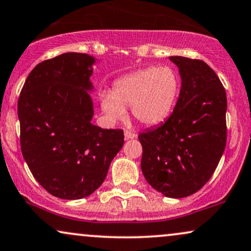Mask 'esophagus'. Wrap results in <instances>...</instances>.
Returning <instances> with one entry per match:
<instances>
[{
	"label": "esophagus",
	"mask_w": 251,
	"mask_h": 251,
	"mask_svg": "<svg viewBox=\"0 0 251 251\" xmlns=\"http://www.w3.org/2000/svg\"><path fill=\"white\" fill-rule=\"evenodd\" d=\"M124 135H125V139L126 140H128V139H134L136 134L134 132L132 131H128V129H125V132H124Z\"/></svg>",
	"instance_id": "esophagus-1"
}]
</instances>
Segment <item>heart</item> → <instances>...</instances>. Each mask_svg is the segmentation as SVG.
<instances>
[{"label": "heart", "instance_id": "b5f03b06", "mask_svg": "<svg viewBox=\"0 0 251 251\" xmlns=\"http://www.w3.org/2000/svg\"><path fill=\"white\" fill-rule=\"evenodd\" d=\"M179 76L170 66H151L118 78L112 93L100 96L102 109L111 122L125 117L126 106L142 125L163 123L175 105L179 93Z\"/></svg>", "mask_w": 251, "mask_h": 251}]
</instances>
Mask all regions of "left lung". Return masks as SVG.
I'll use <instances>...</instances> for the list:
<instances>
[{
    "label": "left lung",
    "instance_id": "8db88e82",
    "mask_svg": "<svg viewBox=\"0 0 251 251\" xmlns=\"http://www.w3.org/2000/svg\"><path fill=\"white\" fill-rule=\"evenodd\" d=\"M182 78L169 118L139 134L141 170L155 190L183 198L201 190L217 169L227 141V96L218 75L198 59L170 56Z\"/></svg>",
    "mask_w": 251,
    "mask_h": 251
}]
</instances>
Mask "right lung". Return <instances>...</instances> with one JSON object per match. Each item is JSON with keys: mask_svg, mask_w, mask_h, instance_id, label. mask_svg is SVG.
<instances>
[{"mask_svg": "<svg viewBox=\"0 0 251 251\" xmlns=\"http://www.w3.org/2000/svg\"><path fill=\"white\" fill-rule=\"evenodd\" d=\"M94 62L83 53H65L38 63L18 98L24 160L38 183L61 199L96 191L124 145L123 129L91 123Z\"/></svg>", "mask_w": 251, "mask_h": 251, "instance_id": "right-lung-1", "label": "right lung"}]
</instances>
